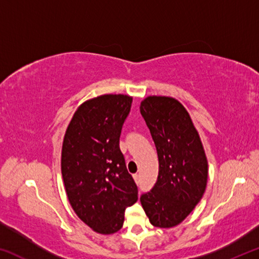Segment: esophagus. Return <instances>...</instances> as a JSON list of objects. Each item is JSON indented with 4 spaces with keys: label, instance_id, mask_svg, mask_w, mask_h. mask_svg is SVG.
<instances>
[{
    "label": "esophagus",
    "instance_id": "obj_1",
    "mask_svg": "<svg viewBox=\"0 0 259 259\" xmlns=\"http://www.w3.org/2000/svg\"><path fill=\"white\" fill-rule=\"evenodd\" d=\"M134 178H135V181H136V183H137V184H139V182H140V177H139V175H138V174H136V175H134Z\"/></svg>",
    "mask_w": 259,
    "mask_h": 259
}]
</instances>
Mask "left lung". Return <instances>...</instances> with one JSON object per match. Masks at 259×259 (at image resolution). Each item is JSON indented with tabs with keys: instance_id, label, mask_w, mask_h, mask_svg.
Here are the masks:
<instances>
[{
	"instance_id": "8db88e82",
	"label": "left lung",
	"mask_w": 259,
	"mask_h": 259,
	"mask_svg": "<svg viewBox=\"0 0 259 259\" xmlns=\"http://www.w3.org/2000/svg\"><path fill=\"white\" fill-rule=\"evenodd\" d=\"M159 157V176L140 196L151 224L169 229L182 223L202 199L208 162L198 131L183 105L171 97L150 96L140 104Z\"/></svg>"
}]
</instances>
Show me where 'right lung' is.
Segmentation results:
<instances>
[{"instance_id":"right-lung-1","label":"right lung","mask_w":259,"mask_h":259,"mask_svg":"<svg viewBox=\"0 0 259 259\" xmlns=\"http://www.w3.org/2000/svg\"><path fill=\"white\" fill-rule=\"evenodd\" d=\"M133 98L103 95L83 103L67 126L61 150V175L78 218L100 234L119 231L125 208L138 200L126 170L120 136Z\"/></svg>"}]
</instances>
